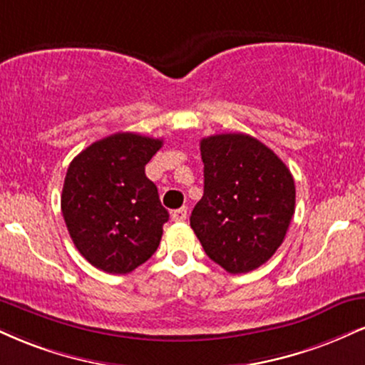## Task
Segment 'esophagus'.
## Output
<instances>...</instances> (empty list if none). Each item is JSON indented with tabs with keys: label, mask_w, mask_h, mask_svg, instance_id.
Segmentation results:
<instances>
[{
	"label": "esophagus",
	"mask_w": 365,
	"mask_h": 365,
	"mask_svg": "<svg viewBox=\"0 0 365 365\" xmlns=\"http://www.w3.org/2000/svg\"><path fill=\"white\" fill-rule=\"evenodd\" d=\"M171 219H173V221H177V222L185 221V219H187V207H180L177 210H173V212H171Z\"/></svg>",
	"instance_id": "obj_1"
}]
</instances>
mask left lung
<instances>
[{"mask_svg": "<svg viewBox=\"0 0 365 365\" xmlns=\"http://www.w3.org/2000/svg\"><path fill=\"white\" fill-rule=\"evenodd\" d=\"M204 195L190 226L207 257L230 274L263 265L282 245L296 205L287 166L248 134H216L200 140Z\"/></svg>", "mask_w": 365, "mask_h": 365, "instance_id": "8db88e82", "label": "left lung"}]
</instances>
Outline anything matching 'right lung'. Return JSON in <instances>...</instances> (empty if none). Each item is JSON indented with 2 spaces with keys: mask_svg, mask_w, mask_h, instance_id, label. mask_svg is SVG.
Listing matches in <instances>:
<instances>
[{
  "mask_svg": "<svg viewBox=\"0 0 365 365\" xmlns=\"http://www.w3.org/2000/svg\"><path fill=\"white\" fill-rule=\"evenodd\" d=\"M163 139L117 133L69 165L61 210L74 247L96 269L129 274L153 257L170 214L144 173Z\"/></svg>",
  "mask_w": 365,
  "mask_h": 365,
  "instance_id": "obj_1",
  "label": "right lung"
}]
</instances>
